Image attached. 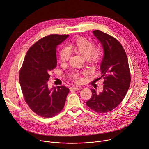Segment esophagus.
<instances>
[{
    "instance_id": "1",
    "label": "esophagus",
    "mask_w": 149,
    "mask_h": 149,
    "mask_svg": "<svg viewBox=\"0 0 149 149\" xmlns=\"http://www.w3.org/2000/svg\"><path fill=\"white\" fill-rule=\"evenodd\" d=\"M80 89H81V87H71L70 88V90L71 91H78V90H79Z\"/></svg>"
}]
</instances>
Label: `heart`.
Returning a JSON list of instances; mask_svg holds the SVG:
<instances>
[{"label": "heart", "instance_id": "b5f03b06", "mask_svg": "<svg viewBox=\"0 0 149 149\" xmlns=\"http://www.w3.org/2000/svg\"><path fill=\"white\" fill-rule=\"evenodd\" d=\"M70 52H74L81 55L86 61L90 64H95L100 61L102 56V50L99 48H95L93 42L83 37L78 38L74 42L68 47L61 50L59 52L60 61L66 63L70 56ZM73 78L79 81L78 74L73 75Z\"/></svg>", "mask_w": 149, "mask_h": 149}]
</instances>
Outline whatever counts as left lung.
Masks as SVG:
<instances>
[{
    "instance_id": "1",
    "label": "left lung",
    "mask_w": 149,
    "mask_h": 149,
    "mask_svg": "<svg viewBox=\"0 0 149 149\" xmlns=\"http://www.w3.org/2000/svg\"><path fill=\"white\" fill-rule=\"evenodd\" d=\"M93 33L104 51L100 64L104 88L99 93L91 89L92 96L86 104L94 111L104 113L114 109L124 99L129 88L131 76L128 59L120 42L99 30Z\"/></svg>"
}]
</instances>
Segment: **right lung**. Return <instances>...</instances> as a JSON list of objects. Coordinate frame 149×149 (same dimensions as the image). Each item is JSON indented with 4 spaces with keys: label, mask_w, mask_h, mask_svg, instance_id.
<instances>
[{
    "label": "right lung",
    "mask_w": 149,
    "mask_h": 149,
    "mask_svg": "<svg viewBox=\"0 0 149 149\" xmlns=\"http://www.w3.org/2000/svg\"><path fill=\"white\" fill-rule=\"evenodd\" d=\"M69 35H50L28 50L19 73V82L30 109L44 117H52L64 107L70 92L65 86L48 88L51 71L57 65L56 48Z\"/></svg>",
    "instance_id": "obj_1"
}]
</instances>
